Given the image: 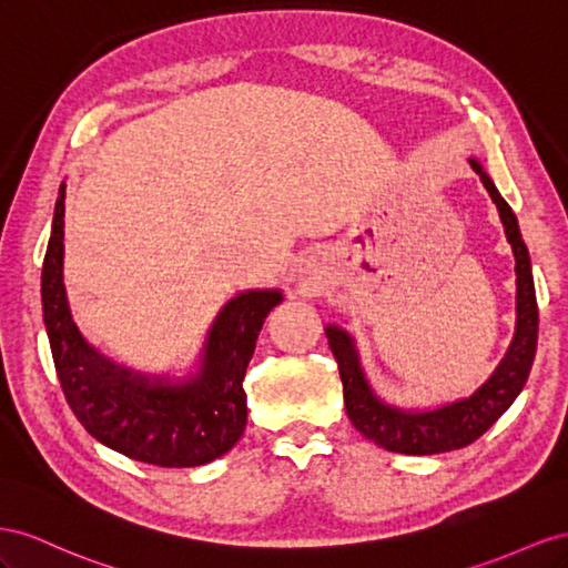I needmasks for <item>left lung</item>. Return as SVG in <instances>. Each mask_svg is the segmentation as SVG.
I'll use <instances>...</instances> for the list:
<instances>
[{"instance_id": "1", "label": "left lung", "mask_w": 568, "mask_h": 568, "mask_svg": "<svg viewBox=\"0 0 568 568\" xmlns=\"http://www.w3.org/2000/svg\"><path fill=\"white\" fill-rule=\"evenodd\" d=\"M471 166L480 175L483 187L490 192L493 202L497 204L501 225H505V233L516 258V333L507 356L495 368V374L471 397L447 404V407L433 412H399L385 407L368 390V383L364 381L359 359H356V352L347 333L337 328L326 331L328 345L339 368V381H343L345 409L352 426L366 440L376 443L383 449L399 452V455H440V452L462 449L478 440L509 409L516 395L524 390L532 359H536L538 302L528 250L524 245L521 233H518L511 206L501 200V194L476 161H471Z\"/></svg>"}]
</instances>
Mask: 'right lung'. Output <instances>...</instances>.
Wrapping results in <instances>:
<instances>
[{
  "mask_svg": "<svg viewBox=\"0 0 568 568\" xmlns=\"http://www.w3.org/2000/svg\"><path fill=\"white\" fill-rule=\"evenodd\" d=\"M61 185L52 237L42 264V312L54 368L71 412L102 445L121 455L166 468L202 466L223 457L247 424L245 381L256 335L283 297L245 293L231 300L209 333L197 376L181 385L150 383L116 368L80 337L63 290Z\"/></svg>",
  "mask_w": 568,
  "mask_h": 568,
  "instance_id": "add662e5",
  "label": "right lung"
}]
</instances>
